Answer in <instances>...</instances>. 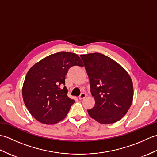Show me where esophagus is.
<instances>
[{"instance_id": "esophagus-1", "label": "esophagus", "mask_w": 157, "mask_h": 157, "mask_svg": "<svg viewBox=\"0 0 157 157\" xmlns=\"http://www.w3.org/2000/svg\"><path fill=\"white\" fill-rule=\"evenodd\" d=\"M86 94H85V93H82V94L79 96V100L84 99L86 97Z\"/></svg>"}]
</instances>
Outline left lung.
Segmentation results:
<instances>
[{
	"label": "left lung",
	"mask_w": 157,
	"mask_h": 157,
	"mask_svg": "<svg viewBox=\"0 0 157 157\" xmlns=\"http://www.w3.org/2000/svg\"><path fill=\"white\" fill-rule=\"evenodd\" d=\"M88 73L95 105L89 115L101 124L121 119L131 106L134 96L132 79L122 67L101 53L80 55Z\"/></svg>",
	"instance_id": "obj_1"
}]
</instances>
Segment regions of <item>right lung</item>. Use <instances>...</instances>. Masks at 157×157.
<instances>
[{
  "instance_id": "add662e5",
  "label": "right lung",
  "mask_w": 157,
  "mask_h": 157,
  "mask_svg": "<svg viewBox=\"0 0 157 157\" xmlns=\"http://www.w3.org/2000/svg\"><path fill=\"white\" fill-rule=\"evenodd\" d=\"M75 65L84 66L78 55L59 52L29 69L23 85L22 96L29 112L39 122L55 124L67 115L75 101L67 96L65 75Z\"/></svg>"
}]
</instances>
